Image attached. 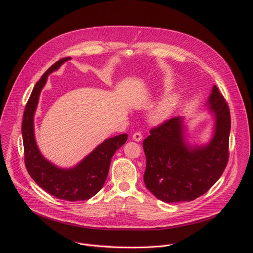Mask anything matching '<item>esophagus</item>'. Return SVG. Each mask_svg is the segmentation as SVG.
Segmentation results:
<instances>
[{"label":"esophagus","mask_w":253,"mask_h":253,"mask_svg":"<svg viewBox=\"0 0 253 253\" xmlns=\"http://www.w3.org/2000/svg\"><path fill=\"white\" fill-rule=\"evenodd\" d=\"M142 134L140 133V132H136V133H134L133 134V136H132V139L134 140V141H136V142H139V141H141L142 140Z\"/></svg>","instance_id":"obj_1"}]
</instances>
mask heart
Segmentation results:
<instances>
[{"label": "heart", "instance_id": "heart-1", "mask_svg": "<svg viewBox=\"0 0 253 253\" xmlns=\"http://www.w3.org/2000/svg\"><path fill=\"white\" fill-rule=\"evenodd\" d=\"M177 103L178 97L176 95L165 97L151 113L150 122L154 125H159L166 122L171 117Z\"/></svg>", "mask_w": 253, "mask_h": 253}]
</instances>
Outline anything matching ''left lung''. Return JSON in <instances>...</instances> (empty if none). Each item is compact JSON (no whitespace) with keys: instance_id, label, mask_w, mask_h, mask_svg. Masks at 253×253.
Wrapping results in <instances>:
<instances>
[{"instance_id":"1","label":"left lung","mask_w":253,"mask_h":253,"mask_svg":"<svg viewBox=\"0 0 253 253\" xmlns=\"http://www.w3.org/2000/svg\"><path fill=\"white\" fill-rule=\"evenodd\" d=\"M214 117L211 139L202 145L187 142L183 117L153 128L143 141L146 156L144 182L163 202L191 201L207 192L222 175L228 161L230 112L215 85L207 101Z\"/></svg>"}]
</instances>
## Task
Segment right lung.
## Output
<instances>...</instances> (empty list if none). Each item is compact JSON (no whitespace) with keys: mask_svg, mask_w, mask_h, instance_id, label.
I'll list each match as a JSON object with an SVG mask.
<instances>
[{"mask_svg":"<svg viewBox=\"0 0 253 253\" xmlns=\"http://www.w3.org/2000/svg\"><path fill=\"white\" fill-rule=\"evenodd\" d=\"M71 58H63L52 65L36 83L25 107L22 123L25 164L28 173L42 189L63 200L82 201L97 194L109 172L111 158L126 143L128 135L121 134L104 140L77 165L61 168L46 159L40 152L35 138L34 116L39 97L48 76Z\"/></svg>","mask_w":253,"mask_h":253,"instance_id":"add662e5","label":"right lung"}]
</instances>
